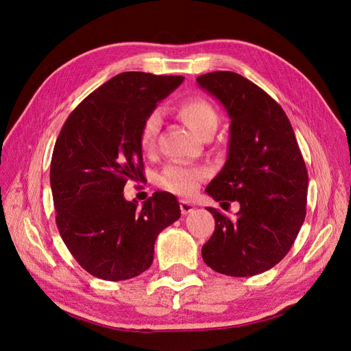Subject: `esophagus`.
<instances>
[{
    "mask_svg": "<svg viewBox=\"0 0 351 351\" xmlns=\"http://www.w3.org/2000/svg\"><path fill=\"white\" fill-rule=\"evenodd\" d=\"M196 206L192 204V202L184 200V199L180 200V209H182V214L183 215H187V214H190V212H193Z\"/></svg>",
    "mask_w": 351,
    "mask_h": 351,
    "instance_id": "34e87169",
    "label": "esophagus"
}]
</instances>
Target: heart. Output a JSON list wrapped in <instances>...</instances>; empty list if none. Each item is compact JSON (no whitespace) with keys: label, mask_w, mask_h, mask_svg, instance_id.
<instances>
[{"label":"heart","mask_w":351,"mask_h":351,"mask_svg":"<svg viewBox=\"0 0 351 351\" xmlns=\"http://www.w3.org/2000/svg\"><path fill=\"white\" fill-rule=\"evenodd\" d=\"M178 117L199 136H204L209 130L215 129L218 123V115L214 107L202 98H189L183 101L178 107ZM159 124H161V120H159L158 112L151 114L145 120L139 137L143 151H151L155 146ZM205 177L206 173L202 168L174 162L165 167L159 183L174 193L192 195Z\"/></svg>","instance_id":"b5f03b06"}]
</instances>
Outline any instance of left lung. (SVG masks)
Returning <instances> with one entry per match:
<instances>
[{
  "mask_svg": "<svg viewBox=\"0 0 351 351\" xmlns=\"http://www.w3.org/2000/svg\"><path fill=\"white\" fill-rule=\"evenodd\" d=\"M230 117L227 161L205 192L237 200L234 219L206 208L215 231L202 247L205 263L228 277H252L275 267L306 217L307 171L290 120L256 84L232 71L196 79Z\"/></svg>",
  "mask_w": 351,
  "mask_h": 351,
  "instance_id": "left-lung-1",
  "label": "left lung"
}]
</instances>
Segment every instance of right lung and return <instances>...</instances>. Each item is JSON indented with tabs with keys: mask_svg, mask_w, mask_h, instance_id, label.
I'll return each mask as SVG.
<instances>
[{
	"mask_svg": "<svg viewBox=\"0 0 351 351\" xmlns=\"http://www.w3.org/2000/svg\"><path fill=\"white\" fill-rule=\"evenodd\" d=\"M183 76L125 71L84 98L57 137L51 190L57 227L73 258L93 277L129 280L152 265L159 232L182 210L177 197L155 192L124 199L127 180L143 177L145 120L183 83Z\"/></svg>",
	"mask_w": 351,
	"mask_h": 351,
	"instance_id": "1",
	"label": "right lung"
}]
</instances>
